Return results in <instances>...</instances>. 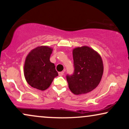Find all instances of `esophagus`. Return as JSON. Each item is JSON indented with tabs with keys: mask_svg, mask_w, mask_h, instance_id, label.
Segmentation results:
<instances>
[{
	"mask_svg": "<svg viewBox=\"0 0 129 129\" xmlns=\"http://www.w3.org/2000/svg\"><path fill=\"white\" fill-rule=\"evenodd\" d=\"M64 75V72H59V75L60 76H63V75Z\"/></svg>",
	"mask_w": 129,
	"mask_h": 129,
	"instance_id": "1",
	"label": "esophagus"
}]
</instances>
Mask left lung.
<instances>
[{
  "instance_id": "8db88e82",
  "label": "left lung",
  "mask_w": 129,
  "mask_h": 129,
  "mask_svg": "<svg viewBox=\"0 0 129 129\" xmlns=\"http://www.w3.org/2000/svg\"><path fill=\"white\" fill-rule=\"evenodd\" d=\"M74 72L66 76L70 90L75 94L88 93L100 84L103 74L101 57L87 46L73 51Z\"/></svg>"
}]
</instances>
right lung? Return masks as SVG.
Masks as SVG:
<instances>
[{
    "mask_svg": "<svg viewBox=\"0 0 129 129\" xmlns=\"http://www.w3.org/2000/svg\"><path fill=\"white\" fill-rule=\"evenodd\" d=\"M52 51V48L47 46H41L33 50L26 56L24 76L28 84L33 88L45 90L58 76L55 66L50 60Z\"/></svg>",
    "mask_w": 129,
    "mask_h": 129,
    "instance_id": "right-lung-1",
    "label": "right lung"
}]
</instances>
